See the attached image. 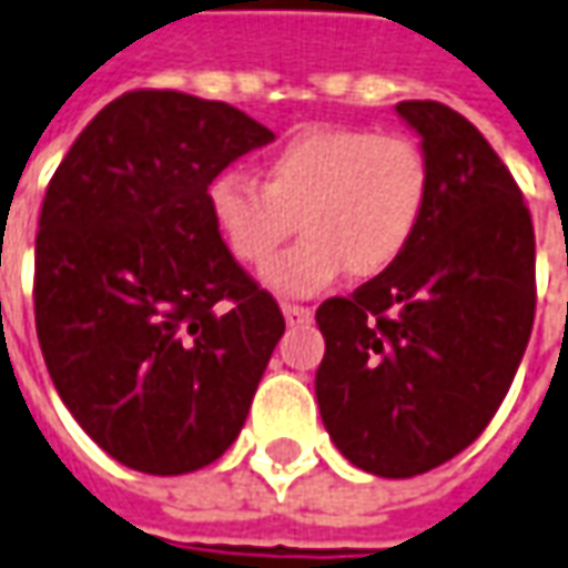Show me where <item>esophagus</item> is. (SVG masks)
Wrapping results in <instances>:
<instances>
[{
  "instance_id": "34e87169",
  "label": "esophagus",
  "mask_w": 568,
  "mask_h": 568,
  "mask_svg": "<svg viewBox=\"0 0 568 568\" xmlns=\"http://www.w3.org/2000/svg\"><path fill=\"white\" fill-rule=\"evenodd\" d=\"M283 316L288 326H301V323H311L314 311L311 307H301V304H283Z\"/></svg>"
}]
</instances>
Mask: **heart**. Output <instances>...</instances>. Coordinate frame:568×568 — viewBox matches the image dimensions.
Returning <instances> with one entry per match:
<instances>
[{
	"instance_id": "obj_1",
	"label": "heart",
	"mask_w": 568,
	"mask_h": 568,
	"mask_svg": "<svg viewBox=\"0 0 568 568\" xmlns=\"http://www.w3.org/2000/svg\"><path fill=\"white\" fill-rule=\"evenodd\" d=\"M432 164L410 136L369 126L307 130L264 161V183L220 171L204 189L220 242L245 267H261L292 233L304 239L264 270L280 295H316L345 273L379 276L423 226Z\"/></svg>"
}]
</instances>
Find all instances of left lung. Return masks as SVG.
Listing matches in <instances>:
<instances>
[{"instance_id": "1", "label": "left lung", "mask_w": 568, "mask_h": 568, "mask_svg": "<svg viewBox=\"0 0 568 568\" xmlns=\"http://www.w3.org/2000/svg\"><path fill=\"white\" fill-rule=\"evenodd\" d=\"M432 199L410 248L316 311V404L342 457L382 478L429 473L497 414L535 323V230L504 161L442 102H397Z\"/></svg>"}]
</instances>
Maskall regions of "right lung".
Here are the masks:
<instances>
[{
  "instance_id": "1",
  "label": "right lung",
  "mask_w": 568,
  "mask_h": 568,
  "mask_svg": "<svg viewBox=\"0 0 568 568\" xmlns=\"http://www.w3.org/2000/svg\"><path fill=\"white\" fill-rule=\"evenodd\" d=\"M273 142L226 102L123 92L45 189L37 335L64 407L114 460L183 476L239 438L285 333L280 304L235 264L204 189Z\"/></svg>"
}]
</instances>
